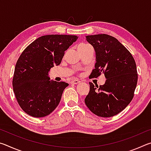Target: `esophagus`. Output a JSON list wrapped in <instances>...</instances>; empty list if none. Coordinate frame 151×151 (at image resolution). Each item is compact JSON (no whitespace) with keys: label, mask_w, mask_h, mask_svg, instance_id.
I'll use <instances>...</instances> for the list:
<instances>
[{"label":"esophagus","mask_w":151,"mask_h":151,"mask_svg":"<svg viewBox=\"0 0 151 151\" xmlns=\"http://www.w3.org/2000/svg\"><path fill=\"white\" fill-rule=\"evenodd\" d=\"M70 83H71V84H75V85H77V84H79L81 83V81L77 80V79H74V80L71 81Z\"/></svg>","instance_id":"1"}]
</instances>
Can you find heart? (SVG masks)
Listing matches in <instances>:
<instances>
[{
	"label": "heart",
	"mask_w": 151,
	"mask_h": 151,
	"mask_svg": "<svg viewBox=\"0 0 151 151\" xmlns=\"http://www.w3.org/2000/svg\"><path fill=\"white\" fill-rule=\"evenodd\" d=\"M87 45H84V44H82V45H80L78 46V50H81V49H83V48H85L86 47H87Z\"/></svg>",
	"instance_id": "obj_1"
}]
</instances>
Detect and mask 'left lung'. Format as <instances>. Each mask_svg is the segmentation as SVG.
<instances>
[{
    "instance_id": "1",
    "label": "left lung",
    "mask_w": 151,
    "mask_h": 151,
    "mask_svg": "<svg viewBox=\"0 0 151 151\" xmlns=\"http://www.w3.org/2000/svg\"><path fill=\"white\" fill-rule=\"evenodd\" d=\"M93 46L96 63L90 76L96 78L103 73V85L89 83L90 91L85 99L89 110L101 117H111L126 108L134 96L138 75L131 52L111 36L101 34L86 36Z\"/></svg>"
}]
</instances>
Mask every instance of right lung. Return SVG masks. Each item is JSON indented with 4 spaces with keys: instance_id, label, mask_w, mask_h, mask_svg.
<instances>
[{
    "instance_id": "1",
    "label": "right lung",
    "mask_w": 151,
    "mask_h": 151,
    "mask_svg": "<svg viewBox=\"0 0 151 151\" xmlns=\"http://www.w3.org/2000/svg\"><path fill=\"white\" fill-rule=\"evenodd\" d=\"M78 38L66 35L42 36L22 52L15 66L12 86L18 103L27 114L40 118L57 108L68 84L50 81L48 73L60 65L65 51Z\"/></svg>"
}]
</instances>
